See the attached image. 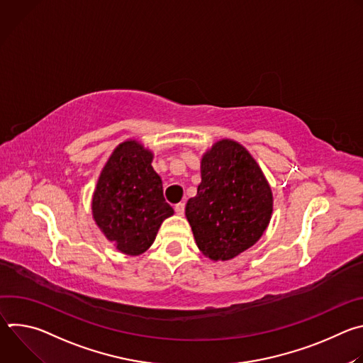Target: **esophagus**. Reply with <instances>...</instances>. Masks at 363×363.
<instances>
[{"label":"esophagus","mask_w":363,"mask_h":363,"mask_svg":"<svg viewBox=\"0 0 363 363\" xmlns=\"http://www.w3.org/2000/svg\"><path fill=\"white\" fill-rule=\"evenodd\" d=\"M175 213L178 216H184V213H185V203L184 202H179V203L175 205Z\"/></svg>","instance_id":"obj_1"}]
</instances>
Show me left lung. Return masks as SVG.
Returning a JSON list of instances; mask_svg holds the SVG:
<instances>
[{"instance_id": "8db88e82", "label": "left lung", "mask_w": 363, "mask_h": 363, "mask_svg": "<svg viewBox=\"0 0 363 363\" xmlns=\"http://www.w3.org/2000/svg\"><path fill=\"white\" fill-rule=\"evenodd\" d=\"M273 192L260 165L233 139L217 140L201 160V182L185 216L199 251L227 262L252 247L267 230Z\"/></svg>"}]
</instances>
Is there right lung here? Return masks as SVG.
Masks as SVG:
<instances>
[{"instance_id": "1", "label": "right lung", "mask_w": 363, "mask_h": 363, "mask_svg": "<svg viewBox=\"0 0 363 363\" xmlns=\"http://www.w3.org/2000/svg\"><path fill=\"white\" fill-rule=\"evenodd\" d=\"M153 152L135 139L119 143L103 167L91 198V214L118 251L140 255L157 238L164 220L174 216L164 198Z\"/></svg>"}]
</instances>
